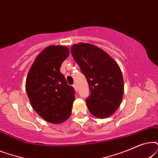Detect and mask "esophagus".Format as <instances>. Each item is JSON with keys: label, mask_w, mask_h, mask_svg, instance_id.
<instances>
[{"label": "esophagus", "mask_w": 158, "mask_h": 158, "mask_svg": "<svg viewBox=\"0 0 158 158\" xmlns=\"http://www.w3.org/2000/svg\"><path fill=\"white\" fill-rule=\"evenodd\" d=\"M73 88H74V89H75V90H77V85H76V84H74V85H73Z\"/></svg>", "instance_id": "obj_1"}]
</instances>
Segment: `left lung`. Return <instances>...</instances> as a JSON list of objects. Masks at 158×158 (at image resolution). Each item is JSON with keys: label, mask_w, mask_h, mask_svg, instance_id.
<instances>
[{"label": "left lung", "mask_w": 158, "mask_h": 158, "mask_svg": "<svg viewBox=\"0 0 158 158\" xmlns=\"http://www.w3.org/2000/svg\"><path fill=\"white\" fill-rule=\"evenodd\" d=\"M71 54L89 85L90 95L86 105L90 114L100 118L113 115L124 94V80L117 62L103 49L88 43L73 44Z\"/></svg>", "instance_id": "8db88e82"}]
</instances>
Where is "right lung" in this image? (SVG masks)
Instances as JSON below:
<instances>
[{
    "label": "right lung",
    "instance_id": "right-lung-1",
    "mask_svg": "<svg viewBox=\"0 0 158 158\" xmlns=\"http://www.w3.org/2000/svg\"><path fill=\"white\" fill-rule=\"evenodd\" d=\"M68 56L65 46L46 47L36 57L26 80V91L32 108L52 124H61L72 114L74 90L60 70Z\"/></svg>",
    "mask_w": 158,
    "mask_h": 158
}]
</instances>
